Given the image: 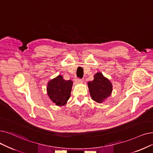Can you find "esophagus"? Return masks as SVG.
Wrapping results in <instances>:
<instances>
[{
    "label": "esophagus",
    "instance_id": "34e87169",
    "mask_svg": "<svg viewBox=\"0 0 153 153\" xmlns=\"http://www.w3.org/2000/svg\"><path fill=\"white\" fill-rule=\"evenodd\" d=\"M75 82L76 84H80L82 83L83 80H82V79H78V78H76L75 80Z\"/></svg>",
    "mask_w": 153,
    "mask_h": 153
}]
</instances>
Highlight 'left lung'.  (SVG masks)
<instances>
[{
  "mask_svg": "<svg viewBox=\"0 0 153 153\" xmlns=\"http://www.w3.org/2000/svg\"><path fill=\"white\" fill-rule=\"evenodd\" d=\"M94 78L93 81L87 83L91 99L101 103L111 95L113 90L112 84L101 72L96 73Z\"/></svg>",
  "mask_w": 153,
  "mask_h": 153,
  "instance_id": "1",
  "label": "left lung"
}]
</instances>
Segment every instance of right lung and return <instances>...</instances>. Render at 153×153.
<instances>
[{
    "instance_id": "add662e5",
    "label": "right lung",
    "mask_w": 153,
    "mask_h": 153,
    "mask_svg": "<svg viewBox=\"0 0 153 153\" xmlns=\"http://www.w3.org/2000/svg\"><path fill=\"white\" fill-rule=\"evenodd\" d=\"M73 83L70 80H64L62 75L57 76L48 82V97L56 105H65L70 97Z\"/></svg>"
}]
</instances>
